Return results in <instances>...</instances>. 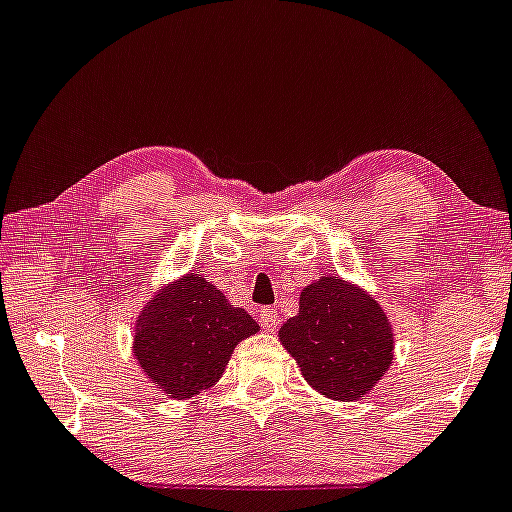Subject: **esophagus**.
<instances>
[{"mask_svg": "<svg viewBox=\"0 0 512 512\" xmlns=\"http://www.w3.org/2000/svg\"><path fill=\"white\" fill-rule=\"evenodd\" d=\"M260 323H262L264 331H276V328H278L276 309H269V307L260 309Z\"/></svg>", "mask_w": 512, "mask_h": 512, "instance_id": "esophagus-1", "label": "esophagus"}]
</instances>
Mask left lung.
Listing matches in <instances>:
<instances>
[{"label":"left lung","instance_id":"left-lung-1","mask_svg":"<svg viewBox=\"0 0 512 512\" xmlns=\"http://www.w3.org/2000/svg\"><path fill=\"white\" fill-rule=\"evenodd\" d=\"M309 385L328 399L366 394L392 364V328L378 302L338 276L302 290L300 314L278 331Z\"/></svg>","mask_w":512,"mask_h":512}]
</instances>
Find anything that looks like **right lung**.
Wrapping results in <instances>:
<instances>
[{
  "instance_id": "add662e5",
  "label": "right lung",
  "mask_w": 512,
  "mask_h": 512,
  "mask_svg": "<svg viewBox=\"0 0 512 512\" xmlns=\"http://www.w3.org/2000/svg\"><path fill=\"white\" fill-rule=\"evenodd\" d=\"M260 331L241 307L200 274H186L146 302L137 321L134 357L172 399L208 390L238 342Z\"/></svg>"
}]
</instances>
